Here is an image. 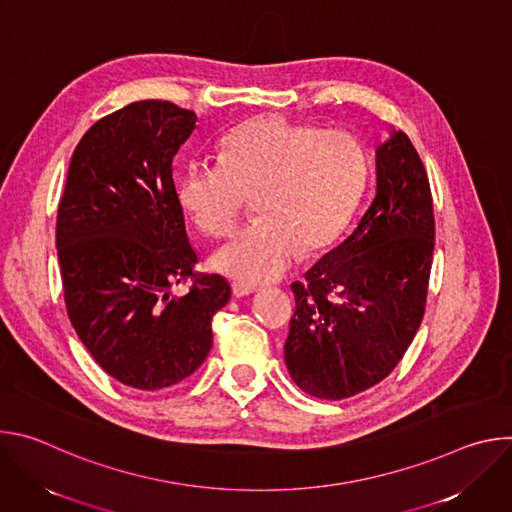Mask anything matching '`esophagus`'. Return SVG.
<instances>
[{
    "instance_id": "esophagus-1",
    "label": "esophagus",
    "mask_w": 512,
    "mask_h": 512,
    "mask_svg": "<svg viewBox=\"0 0 512 512\" xmlns=\"http://www.w3.org/2000/svg\"><path fill=\"white\" fill-rule=\"evenodd\" d=\"M231 291H233L235 298H247V296L253 294L255 287H251V285H247V283H241V281H233V283H231Z\"/></svg>"
}]
</instances>
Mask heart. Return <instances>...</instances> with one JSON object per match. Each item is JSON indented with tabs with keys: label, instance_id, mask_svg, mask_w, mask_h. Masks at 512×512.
<instances>
[{
	"label": "heart",
	"instance_id": "b5f03b06",
	"mask_svg": "<svg viewBox=\"0 0 512 512\" xmlns=\"http://www.w3.org/2000/svg\"><path fill=\"white\" fill-rule=\"evenodd\" d=\"M364 178V156L344 131L283 115H257L225 135L218 164L190 162L176 198L192 225L229 235L253 194L257 221L210 257V267L257 285L296 269L304 251L328 249L346 229Z\"/></svg>",
	"mask_w": 512,
	"mask_h": 512
}]
</instances>
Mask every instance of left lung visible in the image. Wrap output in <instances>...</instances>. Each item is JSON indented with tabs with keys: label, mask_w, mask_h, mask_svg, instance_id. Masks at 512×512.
I'll use <instances>...</instances> for the list:
<instances>
[{
	"label": "left lung",
	"mask_w": 512,
	"mask_h": 512,
	"mask_svg": "<svg viewBox=\"0 0 512 512\" xmlns=\"http://www.w3.org/2000/svg\"><path fill=\"white\" fill-rule=\"evenodd\" d=\"M433 257L425 168L403 131L377 145V188L356 229L296 281L283 346L294 383L318 399H346L381 383L409 348Z\"/></svg>",
	"instance_id": "obj_1"
}]
</instances>
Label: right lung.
Here are the masks:
<instances>
[{
  "label": "right lung",
  "mask_w": 512,
  "mask_h": 512,
  "mask_svg": "<svg viewBox=\"0 0 512 512\" xmlns=\"http://www.w3.org/2000/svg\"><path fill=\"white\" fill-rule=\"evenodd\" d=\"M194 111L135 101L99 119L72 154L56 249L68 318L99 367L158 391L190 377L212 348V316L231 300L221 275H196L172 160Z\"/></svg>",
  "instance_id": "obj_1"
}]
</instances>
